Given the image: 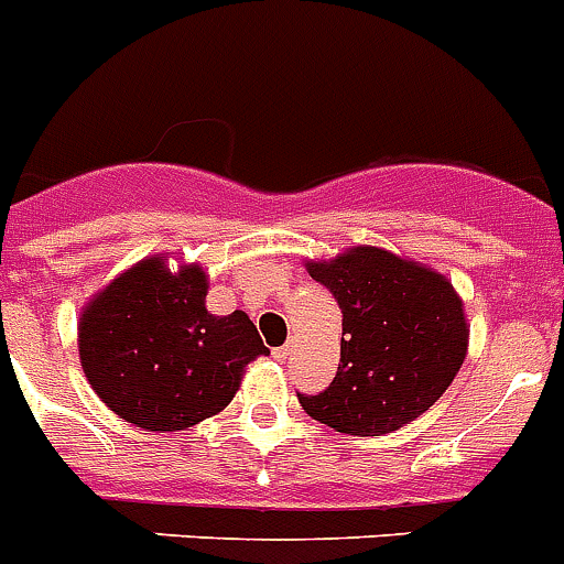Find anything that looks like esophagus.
<instances>
[{"label": "esophagus", "mask_w": 564, "mask_h": 564, "mask_svg": "<svg viewBox=\"0 0 564 564\" xmlns=\"http://www.w3.org/2000/svg\"><path fill=\"white\" fill-rule=\"evenodd\" d=\"M273 356H276L279 362H285V359H291V356H293V341H288V345H282V348H273Z\"/></svg>", "instance_id": "1"}]
</instances>
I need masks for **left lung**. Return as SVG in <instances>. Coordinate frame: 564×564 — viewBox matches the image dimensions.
<instances>
[{"label": "left lung", "instance_id": "left-lung-1", "mask_svg": "<svg viewBox=\"0 0 564 564\" xmlns=\"http://www.w3.org/2000/svg\"><path fill=\"white\" fill-rule=\"evenodd\" d=\"M341 307L339 370L328 391L300 397L307 416L350 436L411 425L451 388L470 325L451 279L373 245L307 259Z\"/></svg>", "mask_w": 564, "mask_h": 564}]
</instances>
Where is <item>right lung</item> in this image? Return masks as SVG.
I'll use <instances>...</instances> for the list:
<instances>
[{"mask_svg":"<svg viewBox=\"0 0 564 564\" xmlns=\"http://www.w3.org/2000/svg\"><path fill=\"white\" fill-rule=\"evenodd\" d=\"M199 262L144 257L79 314V362L96 397L144 431H187L230 405L245 368L268 354L245 311L205 307Z\"/></svg>","mask_w":564,"mask_h":564,"instance_id":"1","label":"right lung"}]
</instances>
